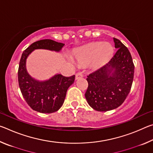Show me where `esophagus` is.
Wrapping results in <instances>:
<instances>
[{
	"label": "esophagus",
	"instance_id": "1",
	"mask_svg": "<svg viewBox=\"0 0 153 153\" xmlns=\"http://www.w3.org/2000/svg\"><path fill=\"white\" fill-rule=\"evenodd\" d=\"M83 77V74L82 72H78V73H77L76 75V79H79L80 78H82Z\"/></svg>",
	"mask_w": 153,
	"mask_h": 153
}]
</instances>
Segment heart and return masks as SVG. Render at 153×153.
Listing matches in <instances>:
<instances>
[{"mask_svg": "<svg viewBox=\"0 0 153 153\" xmlns=\"http://www.w3.org/2000/svg\"><path fill=\"white\" fill-rule=\"evenodd\" d=\"M113 53V46L108 42H97L80 48L74 53V57L79 64H88L92 62L94 67H100L109 59ZM73 63L72 59H69Z\"/></svg>", "mask_w": 153, "mask_h": 153, "instance_id": "obj_1", "label": "heart"}]
</instances>
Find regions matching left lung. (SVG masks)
Returning <instances> with one entry per match:
<instances>
[{
    "mask_svg": "<svg viewBox=\"0 0 153 153\" xmlns=\"http://www.w3.org/2000/svg\"><path fill=\"white\" fill-rule=\"evenodd\" d=\"M117 49L109 61L88 76V87L85 97L88 105L98 111L117 108L128 97L133 82L134 65L128 48L113 38Z\"/></svg>",
    "mask_w": 153,
    "mask_h": 153,
    "instance_id": "obj_1",
    "label": "left lung"
}]
</instances>
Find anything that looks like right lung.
<instances>
[{"label":"right lung","instance_id":"obj_1","mask_svg":"<svg viewBox=\"0 0 153 153\" xmlns=\"http://www.w3.org/2000/svg\"><path fill=\"white\" fill-rule=\"evenodd\" d=\"M64 45L51 39L40 40L32 44L22 53L18 70L19 88L28 105L37 112L52 113L57 111L63 104L67 89L74 84L75 76L65 77L56 74L48 79H36L27 71V59L37 49L59 53Z\"/></svg>","mask_w":153,"mask_h":153}]
</instances>
